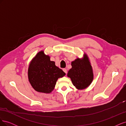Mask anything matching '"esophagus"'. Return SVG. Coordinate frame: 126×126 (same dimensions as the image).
<instances>
[{
    "instance_id": "1",
    "label": "esophagus",
    "mask_w": 126,
    "mask_h": 126,
    "mask_svg": "<svg viewBox=\"0 0 126 126\" xmlns=\"http://www.w3.org/2000/svg\"><path fill=\"white\" fill-rule=\"evenodd\" d=\"M63 71L65 72L66 74H67V69H65V68H63Z\"/></svg>"
}]
</instances>
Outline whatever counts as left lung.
Listing matches in <instances>:
<instances>
[{"mask_svg": "<svg viewBox=\"0 0 126 126\" xmlns=\"http://www.w3.org/2000/svg\"><path fill=\"white\" fill-rule=\"evenodd\" d=\"M72 68L68 71L67 76L78 89H83L92 82L94 75L92 67L86 55L82 59L77 58L71 62Z\"/></svg>", "mask_w": 126, "mask_h": 126, "instance_id": "left-lung-1", "label": "left lung"}]
</instances>
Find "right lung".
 Here are the masks:
<instances>
[{
    "instance_id": "right-lung-1",
    "label": "right lung",
    "mask_w": 126,
    "mask_h": 126,
    "mask_svg": "<svg viewBox=\"0 0 126 126\" xmlns=\"http://www.w3.org/2000/svg\"><path fill=\"white\" fill-rule=\"evenodd\" d=\"M28 79L33 88L38 92L49 94L54 90L59 78L66 74L50 61V57L39 52L30 62Z\"/></svg>"
}]
</instances>
